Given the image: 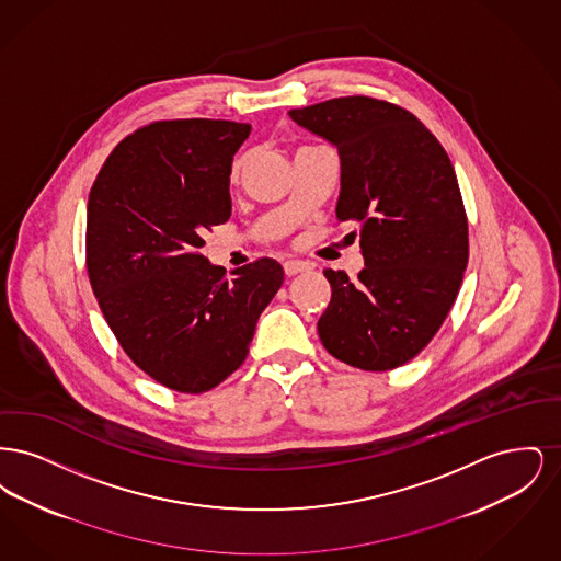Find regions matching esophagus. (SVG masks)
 Here are the masks:
<instances>
[{
	"label": "esophagus",
	"instance_id": "1",
	"mask_svg": "<svg viewBox=\"0 0 561 561\" xmlns=\"http://www.w3.org/2000/svg\"><path fill=\"white\" fill-rule=\"evenodd\" d=\"M309 268H311V265L305 263V261H286L284 263L286 275H296V273H302V271H309Z\"/></svg>",
	"mask_w": 561,
	"mask_h": 561
}]
</instances>
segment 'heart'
Returning <instances> with one entry per match:
<instances>
[{
  "label": "heart",
  "mask_w": 561,
  "mask_h": 561,
  "mask_svg": "<svg viewBox=\"0 0 561 561\" xmlns=\"http://www.w3.org/2000/svg\"><path fill=\"white\" fill-rule=\"evenodd\" d=\"M240 165H241L240 160H238V161H236V163H233V168H231V176H233V179H238V174H240Z\"/></svg>",
  "instance_id": "b5f03b06"
}]
</instances>
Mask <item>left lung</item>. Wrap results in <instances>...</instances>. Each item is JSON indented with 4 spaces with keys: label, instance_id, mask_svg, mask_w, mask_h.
<instances>
[{
    "label": "left lung",
    "instance_id": "obj_1",
    "mask_svg": "<svg viewBox=\"0 0 561 561\" xmlns=\"http://www.w3.org/2000/svg\"><path fill=\"white\" fill-rule=\"evenodd\" d=\"M293 122L339 149L336 218L359 225L364 265L325 268L332 298L321 345L353 368L385 373L427 347L469 261L453 161L410 111L370 96L293 108Z\"/></svg>",
    "mask_w": 561,
    "mask_h": 561
}]
</instances>
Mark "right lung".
<instances>
[{
	"label": "right lung",
	"mask_w": 561,
	"mask_h": 561,
	"mask_svg": "<svg viewBox=\"0 0 561 561\" xmlns=\"http://www.w3.org/2000/svg\"><path fill=\"white\" fill-rule=\"evenodd\" d=\"M250 124L156 122L126 136L88 197L85 265L101 311L134 364L163 387L204 393L243 364L284 284L261 259L231 271L199 248L231 216V165Z\"/></svg>",
	"instance_id": "1"
}]
</instances>
